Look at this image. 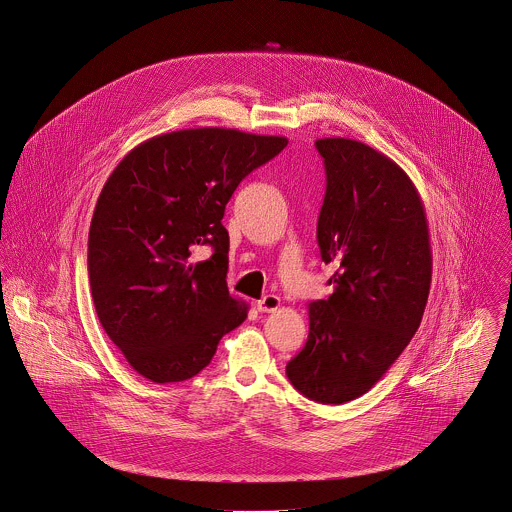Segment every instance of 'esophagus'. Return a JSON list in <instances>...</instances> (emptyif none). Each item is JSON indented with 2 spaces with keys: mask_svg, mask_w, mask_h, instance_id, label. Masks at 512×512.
I'll return each mask as SVG.
<instances>
[{
  "mask_svg": "<svg viewBox=\"0 0 512 512\" xmlns=\"http://www.w3.org/2000/svg\"><path fill=\"white\" fill-rule=\"evenodd\" d=\"M276 308H280V298L275 294H267L257 302L259 312H275Z\"/></svg>",
  "mask_w": 512,
  "mask_h": 512,
  "instance_id": "obj_1",
  "label": "esophagus"
}]
</instances>
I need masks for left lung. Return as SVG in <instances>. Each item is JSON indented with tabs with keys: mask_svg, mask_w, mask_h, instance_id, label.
<instances>
[{
	"mask_svg": "<svg viewBox=\"0 0 512 512\" xmlns=\"http://www.w3.org/2000/svg\"><path fill=\"white\" fill-rule=\"evenodd\" d=\"M327 189L317 220L333 294L308 306L304 349L286 364L290 384L319 403L366 394L421 325L433 255L421 197L382 152L347 138L315 142Z\"/></svg>",
	"mask_w": 512,
	"mask_h": 512,
	"instance_id": "1",
	"label": "left lung"
}]
</instances>
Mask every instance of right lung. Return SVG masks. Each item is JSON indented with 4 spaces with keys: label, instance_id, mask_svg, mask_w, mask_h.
Instances as JSON below:
<instances>
[{
    "label": "right lung",
    "instance_id": "obj_1",
    "mask_svg": "<svg viewBox=\"0 0 512 512\" xmlns=\"http://www.w3.org/2000/svg\"><path fill=\"white\" fill-rule=\"evenodd\" d=\"M284 136L191 128L154 136L107 179L89 228L97 317L144 378L183 382L210 364L247 304L230 296L224 210L237 185L286 148ZM198 244L210 260L193 266Z\"/></svg>",
    "mask_w": 512,
    "mask_h": 512
}]
</instances>
